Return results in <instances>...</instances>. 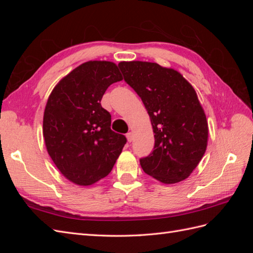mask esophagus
<instances>
[{
  "mask_svg": "<svg viewBox=\"0 0 253 253\" xmlns=\"http://www.w3.org/2000/svg\"><path fill=\"white\" fill-rule=\"evenodd\" d=\"M126 139H127V141H128V142H132V141H133V139H134V135H133V133H132V132H128V133L126 134Z\"/></svg>",
  "mask_w": 253,
  "mask_h": 253,
  "instance_id": "esophagus-1",
  "label": "esophagus"
}]
</instances>
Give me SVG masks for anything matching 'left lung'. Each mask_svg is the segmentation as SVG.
<instances>
[{
    "label": "left lung",
    "mask_w": 253,
    "mask_h": 253,
    "mask_svg": "<svg viewBox=\"0 0 253 253\" xmlns=\"http://www.w3.org/2000/svg\"><path fill=\"white\" fill-rule=\"evenodd\" d=\"M125 81L148 111L155 144L140 158L148 175L164 183L188 178L208 143V122L193 86L173 68L143 61L118 64Z\"/></svg>",
    "instance_id": "8db88e82"
}]
</instances>
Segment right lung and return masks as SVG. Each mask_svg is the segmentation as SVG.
Returning a JSON list of instances; mask_svg holds the SVG:
<instances>
[{
    "label": "right lung",
    "instance_id": "obj_1",
    "mask_svg": "<svg viewBox=\"0 0 253 253\" xmlns=\"http://www.w3.org/2000/svg\"><path fill=\"white\" fill-rule=\"evenodd\" d=\"M122 80L110 61H88L66 75L45 106L43 137L53 164L64 177L90 186L108 176L126 143L111 129V114L101 99L111 84Z\"/></svg>",
    "mask_w": 253,
    "mask_h": 253
}]
</instances>
